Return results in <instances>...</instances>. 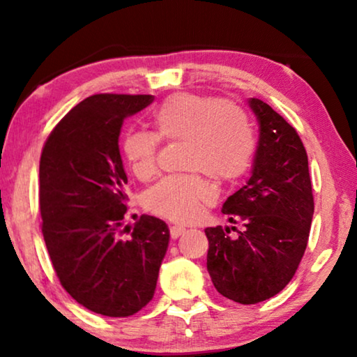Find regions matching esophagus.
<instances>
[{
    "label": "esophagus",
    "instance_id": "esophagus-1",
    "mask_svg": "<svg viewBox=\"0 0 357 357\" xmlns=\"http://www.w3.org/2000/svg\"><path fill=\"white\" fill-rule=\"evenodd\" d=\"M184 231H185L184 227H176V225L170 227V236H172V239H178Z\"/></svg>",
    "mask_w": 357,
    "mask_h": 357
}]
</instances>
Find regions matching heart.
<instances>
[{"mask_svg": "<svg viewBox=\"0 0 357 357\" xmlns=\"http://www.w3.org/2000/svg\"><path fill=\"white\" fill-rule=\"evenodd\" d=\"M153 123L155 134L129 129L121 140L124 159L138 179L155 173L160 138L185 142V170L200 172L217 183L243 176L255 153V135L243 108L213 96L173 94L155 108ZM200 173L162 179L146 193L148 209L173 222L195 219L214 198L213 187Z\"/></svg>", "mask_w": 357, "mask_h": 357, "instance_id": "heart-1", "label": "heart"}]
</instances>
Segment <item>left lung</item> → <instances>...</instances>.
Wrapping results in <instances>:
<instances>
[{
	"label": "left lung",
	"mask_w": 357,
	"mask_h": 357,
	"mask_svg": "<svg viewBox=\"0 0 357 357\" xmlns=\"http://www.w3.org/2000/svg\"><path fill=\"white\" fill-rule=\"evenodd\" d=\"M247 104L259 126L250 178L223 203L229 228L204 229L208 273L222 296L257 304L280 293L293 279L309 241L313 195L309 159L298 132L266 102Z\"/></svg>",
	"instance_id": "left-lung-1"
}]
</instances>
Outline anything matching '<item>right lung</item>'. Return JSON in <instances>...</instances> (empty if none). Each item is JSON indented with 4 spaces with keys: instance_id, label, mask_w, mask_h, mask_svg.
I'll list each match as a JSON object with an SVG mask.
<instances>
[{
    "instance_id": "1",
    "label": "right lung",
    "mask_w": 357,
    "mask_h": 357,
    "mask_svg": "<svg viewBox=\"0 0 357 357\" xmlns=\"http://www.w3.org/2000/svg\"><path fill=\"white\" fill-rule=\"evenodd\" d=\"M149 94H96L52 130L39 165V203L48 255L72 298L88 310L123 318L153 299L170 229L142 215L123 238L126 184L119 154L124 119L146 108Z\"/></svg>"
}]
</instances>
